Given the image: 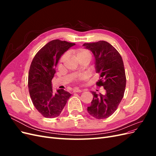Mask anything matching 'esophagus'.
I'll list each match as a JSON object with an SVG mask.
<instances>
[{
    "label": "esophagus",
    "mask_w": 156,
    "mask_h": 156,
    "mask_svg": "<svg viewBox=\"0 0 156 156\" xmlns=\"http://www.w3.org/2000/svg\"><path fill=\"white\" fill-rule=\"evenodd\" d=\"M83 90H80L77 88H75L73 89V92H81Z\"/></svg>",
    "instance_id": "1"
}]
</instances>
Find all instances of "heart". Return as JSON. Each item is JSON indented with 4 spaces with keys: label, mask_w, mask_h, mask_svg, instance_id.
Masks as SVG:
<instances>
[{
    "label": "heart",
    "mask_w": 156,
    "mask_h": 156,
    "mask_svg": "<svg viewBox=\"0 0 156 156\" xmlns=\"http://www.w3.org/2000/svg\"><path fill=\"white\" fill-rule=\"evenodd\" d=\"M74 56L75 58H76L79 62H81L83 60H88L90 61L92 58V54L88 50L84 49V48H78L74 50L73 51ZM66 58V55H64L62 56V57L60 59V64H62L64 60ZM83 77H81V79H83Z\"/></svg>",
    "instance_id": "b5f03b06"
}]
</instances>
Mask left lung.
I'll return each instance as SVG.
<instances>
[{
	"label": "left lung",
	"mask_w": 156,
	"mask_h": 156,
	"mask_svg": "<svg viewBox=\"0 0 156 156\" xmlns=\"http://www.w3.org/2000/svg\"><path fill=\"white\" fill-rule=\"evenodd\" d=\"M83 46L94 54L96 73L100 77L96 84L105 90L103 95L92 92L93 100L87 111L97 119H107L115 112L124 97L126 77L123 60L118 51L105 41L85 43Z\"/></svg>",
	"instance_id": "left-lung-1"
}]
</instances>
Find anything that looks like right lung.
Segmentation results:
<instances>
[{"label": "right lung", "instance_id": "1", "mask_svg": "<svg viewBox=\"0 0 156 156\" xmlns=\"http://www.w3.org/2000/svg\"><path fill=\"white\" fill-rule=\"evenodd\" d=\"M75 45L60 40H52L37 52L32 61L28 78L29 94L33 105L45 118L58 116L72 95L63 89L53 93L51 81L60 56Z\"/></svg>", "mask_w": 156, "mask_h": 156}]
</instances>
